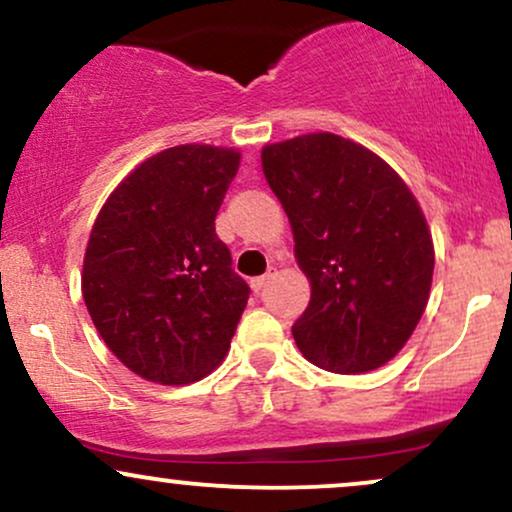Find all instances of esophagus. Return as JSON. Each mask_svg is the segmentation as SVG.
Returning a JSON list of instances; mask_svg holds the SVG:
<instances>
[{"mask_svg":"<svg viewBox=\"0 0 512 512\" xmlns=\"http://www.w3.org/2000/svg\"><path fill=\"white\" fill-rule=\"evenodd\" d=\"M274 274H276V267H269L267 269V274H262V276H255V279L250 281V286H252V291L255 293H260V291H264V286L269 284V281L274 279Z\"/></svg>","mask_w":512,"mask_h":512,"instance_id":"esophagus-1","label":"esophagus"}]
</instances>
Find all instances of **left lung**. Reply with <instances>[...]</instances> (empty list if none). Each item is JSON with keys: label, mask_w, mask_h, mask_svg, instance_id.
Instances as JSON below:
<instances>
[{"label": "left lung", "mask_w": 512, "mask_h": 512, "mask_svg": "<svg viewBox=\"0 0 512 512\" xmlns=\"http://www.w3.org/2000/svg\"><path fill=\"white\" fill-rule=\"evenodd\" d=\"M262 170L310 281V303L291 330L301 354L342 375L385 366L419 325L436 264L407 182L332 132L267 144Z\"/></svg>", "instance_id": "left-lung-1"}]
</instances>
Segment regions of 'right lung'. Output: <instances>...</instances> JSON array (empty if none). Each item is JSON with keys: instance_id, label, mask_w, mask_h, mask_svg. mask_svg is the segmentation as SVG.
<instances>
[{"instance_id": "right-lung-1", "label": "right lung", "mask_w": 512, "mask_h": 512, "mask_svg": "<svg viewBox=\"0 0 512 512\" xmlns=\"http://www.w3.org/2000/svg\"><path fill=\"white\" fill-rule=\"evenodd\" d=\"M238 166L236 149L173 146L139 163L93 223L81 274L88 315L151 383H197L231 349L250 286L214 221Z\"/></svg>"}]
</instances>
